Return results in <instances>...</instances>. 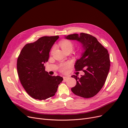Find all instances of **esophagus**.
Segmentation results:
<instances>
[{
  "instance_id": "34e87169",
  "label": "esophagus",
  "mask_w": 128,
  "mask_h": 128,
  "mask_svg": "<svg viewBox=\"0 0 128 128\" xmlns=\"http://www.w3.org/2000/svg\"><path fill=\"white\" fill-rule=\"evenodd\" d=\"M68 77H67V76H64V77H63V79H64V80H65V81H66L67 80H68Z\"/></svg>"
}]
</instances>
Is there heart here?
<instances>
[{
	"mask_svg": "<svg viewBox=\"0 0 128 128\" xmlns=\"http://www.w3.org/2000/svg\"><path fill=\"white\" fill-rule=\"evenodd\" d=\"M60 47H61V48L63 51H72L74 47V44H72V42L68 40H62V41L60 42ZM69 66H70V63H68L62 64L60 66V70H61L62 72H64L67 68H68Z\"/></svg>",
	"mask_w": 128,
	"mask_h": 128,
	"instance_id": "heart-1",
	"label": "heart"
}]
</instances>
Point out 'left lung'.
Here are the masks:
<instances>
[{
  "label": "left lung",
  "mask_w": 128,
  "mask_h": 128,
  "mask_svg": "<svg viewBox=\"0 0 128 128\" xmlns=\"http://www.w3.org/2000/svg\"><path fill=\"white\" fill-rule=\"evenodd\" d=\"M65 38L79 42L82 49V57L76 60L75 68L77 71L84 68V75L80 78L72 76L76 79L77 84L71 90L84 98L93 97L102 88L108 75L110 68L108 51L96 37L88 34H74L65 36Z\"/></svg>",
  "instance_id": "obj_1"
}]
</instances>
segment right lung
Returning <instances> with one entry per match:
<instances>
[{
  "label": "right lung",
  "mask_w": 128,
  "mask_h": 128,
  "mask_svg": "<svg viewBox=\"0 0 128 128\" xmlns=\"http://www.w3.org/2000/svg\"><path fill=\"white\" fill-rule=\"evenodd\" d=\"M58 38V36H44L26 44L18 57L20 80L26 92L35 99L46 100L54 96L63 80L60 76L49 75L44 66L48 61L52 46Z\"/></svg>",
  "instance_id": "1"
}]
</instances>
